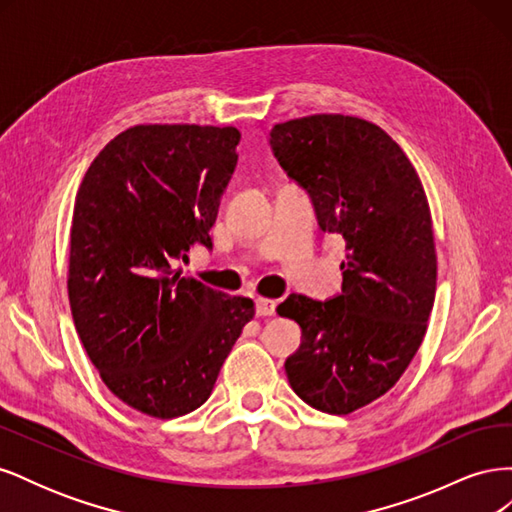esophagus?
Listing matches in <instances>:
<instances>
[{
	"instance_id": "34e87169",
	"label": "esophagus",
	"mask_w": 512,
	"mask_h": 512,
	"mask_svg": "<svg viewBox=\"0 0 512 512\" xmlns=\"http://www.w3.org/2000/svg\"><path fill=\"white\" fill-rule=\"evenodd\" d=\"M277 303L271 299H256V314L258 316H273Z\"/></svg>"
}]
</instances>
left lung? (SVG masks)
<instances>
[{
    "instance_id": "obj_1",
    "label": "left lung",
    "mask_w": 512,
    "mask_h": 512,
    "mask_svg": "<svg viewBox=\"0 0 512 512\" xmlns=\"http://www.w3.org/2000/svg\"><path fill=\"white\" fill-rule=\"evenodd\" d=\"M269 143L312 198L320 228L348 250L342 294H290L277 307L303 333L286 376L305 404L350 414L393 389L425 337L438 273L427 196L406 153L371 121L290 119Z\"/></svg>"
}]
</instances>
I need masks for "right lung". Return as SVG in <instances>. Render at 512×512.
Wrapping results in <instances>:
<instances>
[{
	"label": "right lung",
	"mask_w": 512,
	"mask_h": 512,
	"mask_svg": "<svg viewBox=\"0 0 512 512\" xmlns=\"http://www.w3.org/2000/svg\"><path fill=\"white\" fill-rule=\"evenodd\" d=\"M237 128L153 123L117 134L76 192L68 297L102 382L130 408L175 418L209 399L254 301L173 265L209 230L237 166Z\"/></svg>",
	"instance_id": "obj_1"
}]
</instances>
